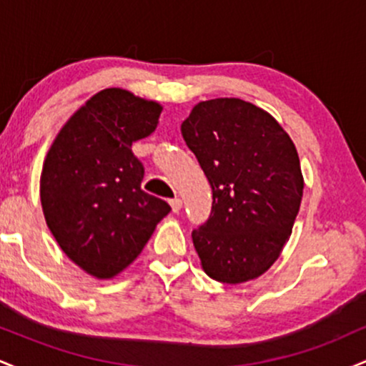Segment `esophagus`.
<instances>
[{
    "instance_id": "obj_1",
    "label": "esophagus",
    "mask_w": 366,
    "mask_h": 366,
    "mask_svg": "<svg viewBox=\"0 0 366 366\" xmlns=\"http://www.w3.org/2000/svg\"><path fill=\"white\" fill-rule=\"evenodd\" d=\"M170 207H172V209H174L175 213H177L179 209L182 208V199H180V197H177V196L172 197V199H170Z\"/></svg>"
}]
</instances>
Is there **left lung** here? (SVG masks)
I'll list each match as a JSON object with an SVG mask.
<instances>
[{
	"label": "left lung",
	"instance_id": "1",
	"mask_svg": "<svg viewBox=\"0 0 366 366\" xmlns=\"http://www.w3.org/2000/svg\"><path fill=\"white\" fill-rule=\"evenodd\" d=\"M180 132L213 192L208 220L192 230L204 272L225 284L256 279L279 258L303 197L291 137L237 98L197 103Z\"/></svg>",
	"mask_w": 366,
	"mask_h": 366
}]
</instances>
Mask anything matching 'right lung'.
I'll use <instances>...</instances> for the list:
<instances>
[{
  "mask_svg": "<svg viewBox=\"0 0 366 366\" xmlns=\"http://www.w3.org/2000/svg\"><path fill=\"white\" fill-rule=\"evenodd\" d=\"M162 107L112 87L94 94L54 139L41 174L46 224L63 253L110 279L139 256L170 207L141 189L132 142L157 129Z\"/></svg>",
  "mask_w": 366,
  "mask_h": 366,
  "instance_id": "right-lung-1",
  "label": "right lung"
}]
</instances>
